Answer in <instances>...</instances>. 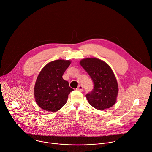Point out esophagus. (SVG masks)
<instances>
[{
    "mask_svg": "<svg viewBox=\"0 0 152 152\" xmlns=\"http://www.w3.org/2000/svg\"><path fill=\"white\" fill-rule=\"evenodd\" d=\"M77 90L80 91V92H83V87L81 85H79L78 86V87L77 88Z\"/></svg>",
    "mask_w": 152,
    "mask_h": 152,
    "instance_id": "1",
    "label": "esophagus"
}]
</instances>
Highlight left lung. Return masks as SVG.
<instances>
[{"instance_id":"obj_1","label":"left lung","mask_w":152,"mask_h":152,"mask_svg":"<svg viewBox=\"0 0 152 152\" xmlns=\"http://www.w3.org/2000/svg\"><path fill=\"white\" fill-rule=\"evenodd\" d=\"M80 64L94 84L92 92L86 95L90 105L98 110L113 107L116 102L118 88L110 66L97 58H86Z\"/></svg>"}]
</instances>
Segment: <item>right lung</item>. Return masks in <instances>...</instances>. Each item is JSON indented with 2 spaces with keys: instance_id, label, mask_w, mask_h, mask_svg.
Returning a JSON list of instances; mask_svg holds the SVG:
<instances>
[{
  "instance_id": "1",
  "label": "right lung",
  "mask_w": 152,
  "mask_h": 152,
  "mask_svg": "<svg viewBox=\"0 0 152 152\" xmlns=\"http://www.w3.org/2000/svg\"><path fill=\"white\" fill-rule=\"evenodd\" d=\"M71 64L70 60H56L47 64L37 79L34 95L38 106L48 112H56L67 102L74 90L62 76Z\"/></svg>"
}]
</instances>
